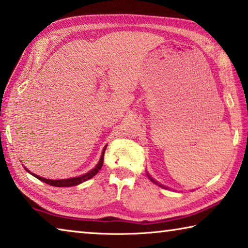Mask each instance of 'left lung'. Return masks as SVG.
Masks as SVG:
<instances>
[{"instance_id":"obj_1","label":"left lung","mask_w":248,"mask_h":248,"mask_svg":"<svg viewBox=\"0 0 248 248\" xmlns=\"http://www.w3.org/2000/svg\"><path fill=\"white\" fill-rule=\"evenodd\" d=\"M149 177H150V176H149ZM150 179H151V180H152V182H154V180H153L152 178H151V177H150ZM154 183H155V182H154ZM155 184H157V183H155ZM157 185H158V184H157ZM159 186H162V185H159ZM162 187H163V186H162Z\"/></svg>"}]
</instances>
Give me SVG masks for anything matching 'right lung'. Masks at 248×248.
<instances>
[{"label": "right lung", "mask_w": 248, "mask_h": 248, "mask_svg": "<svg viewBox=\"0 0 248 248\" xmlns=\"http://www.w3.org/2000/svg\"><path fill=\"white\" fill-rule=\"evenodd\" d=\"M105 150H106V146H105V149L103 151V154H102V157H100L98 164L95 166V169L92 170L89 173L85 174V175H82L79 176V177H74V178H69V179H58V180H53V179H46L44 177H40V176L36 175V174H32V176H35L36 178H38L41 182H44L46 184L50 185V186H53V187H71V186H77V185L81 184L83 182H85L87 179H91L93 176H95L96 174L98 173L99 170L102 169L103 166V163H104V154H105ZM29 171V170H28Z\"/></svg>", "instance_id": "1"}]
</instances>
